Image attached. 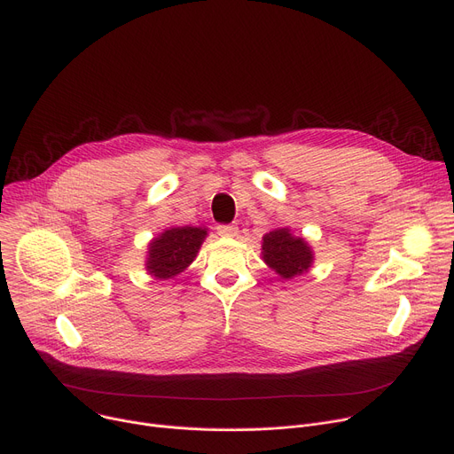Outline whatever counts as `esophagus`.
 <instances>
[{
	"instance_id": "1",
	"label": "esophagus",
	"mask_w": 454,
	"mask_h": 454,
	"mask_svg": "<svg viewBox=\"0 0 454 454\" xmlns=\"http://www.w3.org/2000/svg\"><path fill=\"white\" fill-rule=\"evenodd\" d=\"M217 233L221 237H235L237 233H239V228L233 226V224H219L217 226Z\"/></svg>"
}]
</instances>
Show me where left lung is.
<instances>
[{
	"label": "left lung",
	"mask_w": 454,
	"mask_h": 454,
	"mask_svg": "<svg viewBox=\"0 0 454 454\" xmlns=\"http://www.w3.org/2000/svg\"><path fill=\"white\" fill-rule=\"evenodd\" d=\"M261 255L265 263L283 279L301 276L313 265L315 254L301 237L293 235L289 228H278L263 235Z\"/></svg>",
	"instance_id": "8db88e82"
}]
</instances>
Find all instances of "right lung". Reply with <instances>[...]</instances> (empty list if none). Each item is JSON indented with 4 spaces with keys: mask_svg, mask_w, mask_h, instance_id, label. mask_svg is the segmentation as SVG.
Returning <instances> with one entry per match:
<instances>
[{
    "mask_svg": "<svg viewBox=\"0 0 454 454\" xmlns=\"http://www.w3.org/2000/svg\"><path fill=\"white\" fill-rule=\"evenodd\" d=\"M206 235L207 230L200 226H176L165 230L149 243L145 269L156 279L175 278L193 263Z\"/></svg>",
    "mask_w": 454,
    "mask_h": 454,
    "instance_id": "right-lung-1",
    "label": "right lung"
}]
</instances>
